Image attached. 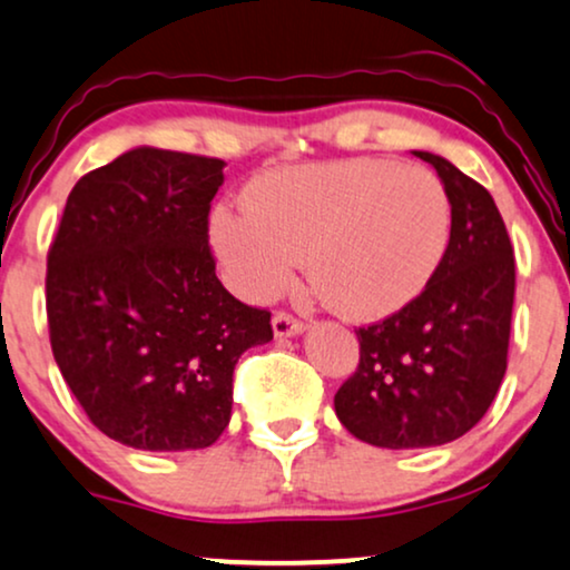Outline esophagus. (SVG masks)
Listing matches in <instances>:
<instances>
[{"instance_id": "obj_1", "label": "esophagus", "mask_w": 570, "mask_h": 570, "mask_svg": "<svg viewBox=\"0 0 570 570\" xmlns=\"http://www.w3.org/2000/svg\"><path fill=\"white\" fill-rule=\"evenodd\" d=\"M305 331V323L299 318H294L292 313H284V309H278L276 315H273V334L276 336H297Z\"/></svg>"}]
</instances>
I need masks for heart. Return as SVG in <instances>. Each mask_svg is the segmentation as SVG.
I'll return each mask as SVG.
<instances>
[{"mask_svg":"<svg viewBox=\"0 0 570 570\" xmlns=\"http://www.w3.org/2000/svg\"><path fill=\"white\" fill-rule=\"evenodd\" d=\"M450 228L439 176L360 157L263 173L244 189V210H215L210 239L242 297L271 299L305 255L309 281L331 307L376 321L426 289Z\"/></svg>","mask_w":570,"mask_h":570,"instance_id":"obj_1","label":"heart"}]
</instances>
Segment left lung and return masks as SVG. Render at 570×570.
Instances as JSON below:
<instances>
[{"mask_svg":"<svg viewBox=\"0 0 570 570\" xmlns=\"http://www.w3.org/2000/svg\"><path fill=\"white\" fill-rule=\"evenodd\" d=\"M452 205L450 244L426 289L360 326V363L334 407L352 436L389 450L436 446L484 417L508 368L515 257L492 194L431 153Z\"/></svg>","mask_w":570,"mask_h":570,"instance_id":"8db88e82","label":"left lung"}]
</instances>
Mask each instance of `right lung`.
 I'll return each instance as SVG.
<instances>
[{
  "label": "right lung",
  "mask_w": 570,
  "mask_h": 570,
  "mask_svg": "<svg viewBox=\"0 0 570 570\" xmlns=\"http://www.w3.org/2000/svg\"><path fill=\"white\" fill-rule=\"evenodd\" d=\"M223 165L131 149L73 186L49 247L57 368L94 426L134 450L210 446L232 421L236 360L273 338L268 309L215 276Z\"/></svg>",
  "instance_id": "obj_1"
}]
</instances>
